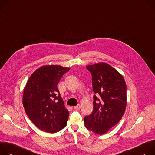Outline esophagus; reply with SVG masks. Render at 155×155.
<instances>
[{
  "label": "esophagus",
  "mask_w": 155,
  "mask_h": 155,
  "mask_svg": "<svg viewBox=\"0 0 155 155\" xmlns=\"http://www.w3.org/2000/svg\"><path fill=\"white\" fill-rule=\"evenodd\" d=\"M81 105H80V104H78V105H76V106L74 107V108L75 110H80V109H81Z\"/></svg>",
  "instance_id": "34e87169"
}]
</instances>
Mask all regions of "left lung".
<instances>
[{"label": "left lung", "instance_id": "obj_1", "mask_svg": "<svg viewBox=\"0 0 155 155\" xmlns=\"http://www.w3.org/2000/svg\"><path fill=\"white\" fill-rule=\"evenodd\" d=\"M91 73L95 95L94 110L84 117L85 126L101 135L107 132L121 119L126 108V84L123 76L108 63L87 65Z\"/></svg>", "mask_w": 155, "mask_h": 155}]
</instances>
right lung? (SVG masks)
I'll list each match as a JSON object with an SVG mask.
<instances>
[{"label": "right lung", "instance_id": "obj_1", "mask_svg": "<svg viewBox=\"0 0 155 155\" xmlns=\"http://www.w3.org/2000/svg\"><path fill=\"white\" fill-rule=\"evenodd\" d=\"M70 70L60 65L42 66L27 81L23 95L24 108L31 121L44 132L55 133L67 124L69 112L57 85Z\"/></svg>", "mask_w": 155, "mask_h": 155}]
</instances>
